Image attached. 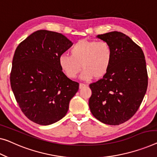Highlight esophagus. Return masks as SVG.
<instances>
[{"label": "esophagus", "instance_id": "obj_1", "mask_svg": "<svg viewBox=\"0 0 157 157\" xmlns=\"http://www.w3.org/2000/svg\"><path fill=\"white\" fill-rule=\"evenodd\" d=\"M85 86H86V85H85V84L79 83V89H83L84 87H85Z\"/></svg>", "mask_w": 157, "mask_h": 157}]
</instances>
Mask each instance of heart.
Segmentation results:
<instances>
[{
  "label": "heart",
  "instance_id": "b5f03b06",
  "mask_svg": "<svg viewBox=\"0 0 157 157\" xmlns=\"http://www.w3.org/2000/svg\"><path fill=\"white\" fill-rule=\"evenodd\" d=\"M71 55L61 54L59 65L69 78H75L81 71V78L90 80L102 78L108 72L113 60V51L108 42L81 39L71 49Z\"/></svg>",
  "mask_w": 157,
  "mask_h": 157
}]
</instances>
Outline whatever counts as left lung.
<instances>
[{"instance_id":"8db88e82","label":"left lung","mask_w":157,"mask_h":157,"mask_svg":"<svg viewBox=\"0 0 157 157\" xmlns=\"http://www.w3.org/2000/svg\"><path fill=\"white\" fill-rule=\"evenodd\" d=\"M108 42L113 60L103 78L91 83L89 106L92 115L107 125L129 120L141 104L148 85L146 61L142 48L122 32L97 35Z\"/></svg>"}]
</instances>
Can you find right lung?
I'll list each match as a JSON object with an SVG mask.
<instances>
[{
  "instance_id": "obj_1",
  "label": "right lung",
  "mask_w": 157,
  "mask_h": 157,
  "mask_svg": "<svg viewBox=\"0 0 157 157\" xmlns=\"http://www.w3.org/2000/svg\"><path fill=\"white\" fill-rule=\"evenodd\" d=\"M72 45L62 34L38 30L16 48L10 85L20 109L30 121L48 125L66 115L79 83L63 73L58 58Z\"/></svg>"
}]
</instances>
